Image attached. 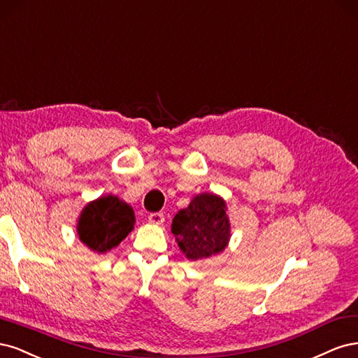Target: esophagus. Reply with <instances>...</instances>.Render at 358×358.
Returning a JSON list of instances; mask_svg holds the SVG:
<instances>
[{"label":"esophagus","mask_w":358,"mask_h":358,"mask_svg":"<svg viewBox=\"0 0 358 358\" xmlns=\"http://www.w3.org/2000/svg\"><path fill=\"white\" fill-rule=\"evenodd\" d=\"M148 222L152 224H164L165 217L162 213H152L148 215Z\"/></svg>","instance_id":"obj_1"}]
</instances>
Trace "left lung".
I'll use <instances>...</instances> for the list:
<instances>
[{
    "instance_id": "1",
    "label": "left lung",
    "mask_w": 358,
    "mask_h": 358,
    "mask_svg": "<svg viewBox=\"0 0 358 358\" xmlns=\"http://www.w3.org/2000/svg\"><path fill=\"white\" fill-rule=\"evenodd\" d=\"M226 202L213 193L196 194L187 208L172 220V234L189 260L208 259L222 252L230 239Z\"/></svg>"
}]
</instances>
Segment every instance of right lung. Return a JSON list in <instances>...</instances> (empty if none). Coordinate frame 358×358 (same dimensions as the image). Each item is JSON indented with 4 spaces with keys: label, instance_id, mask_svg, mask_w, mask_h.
Masks as SVG:
<instances>
[{
    "label": "right lung",
    "instance_id": "obj_1",
    "mask_svg": "<svg viewBox=\"0 0 358 358\" xmlns=\"http://www.w3.org/2000/svg\"><path fill=\"white\" fill-rule=\"evenodd\" d=\"M135 224L132 206L107 194L89 202L78 217L77 234L80 241L95 252L110 251L128 236Z\"/></svg>",
    "mask_w": 358,
    "mask_h": 358
}]
</instances>
